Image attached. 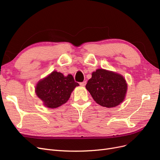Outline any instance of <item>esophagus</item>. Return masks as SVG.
I'll list each match as a JSON object with an SVG mask.
<instances>
[{"label":"esophagus","instance_id":"obj_1","mask_svg":"<svg viewBox=\"0 0 160 160\" xmlns=\"http://www.w3.org/2000/svg\"><path fill=\"white\" fill-rule=\"evenodd\" d=\"M86 84H87V82H86V81H83V82H82V83H80V85H81V86H82V87L85 86Z\"/></svg>","mask_w":160,"mask_h":160}]
</instances>
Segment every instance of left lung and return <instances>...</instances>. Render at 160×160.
Returning <instances> with one entry per match:
<instances>
[{"instance_id": "left-lung-1", "label": "left lung", "mask_w": 160, "mask_h": 160, "mask_svg": "<svg viewBox=\"0 0 160 160\" xmlns=\"http://www.w3.org/2000/svg\"><path fill=\"white\" fill-rule=\"evenodd\" d=\"M91 75L85 88L97 103L111 108L123 102L126 97L128 83L122 75L98 69Z\"/></svg>"}]
</instances>
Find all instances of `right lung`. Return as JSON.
Here are the masks:
<instances>
[{"instance_id":"obj_1","label":"right lung","mask_w":160,"mask_h":160,"mask_svg":"<svg viewBox=\"0 0 160 160\" xmlns=\"http://www.w3.org/2000/svg\"><path fill=\"white\" fill-rule=\"evenodd\" d=\"M77 86L79 85L72 75L65 76L60 72L53 71L37 82L35 91L43 105L54 109L67 103Z\"/></svg>"}]
</instances>
